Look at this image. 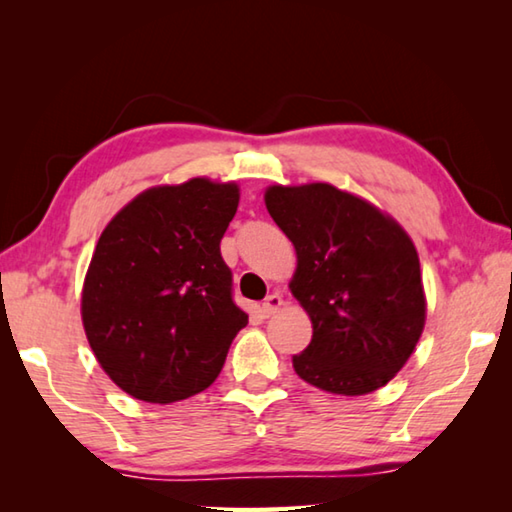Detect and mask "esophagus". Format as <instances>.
Wrapping results in <instances>:
<instances>
[{
    "mask_svg": "<svg viewBox=\"0 0 512 512\" xmlns=\"http://www.w3.org/2000/svg\"><path fill=\"white\" fill-rule=\"evenodd\" d=\"M282 305H284V300H282L280 293H271V296H266V300L262 302V314L273 316L282 309Z\"/></svg>",
    "mask_w": 512,
    "mask_h": 512,
    "instance_id": "obj_1",
    "label": "esophagus"
}]
</instances>
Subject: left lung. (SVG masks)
Returning <instances> with one entry per match:
<instances>
[{"label":"left lung","instance_id":"left-lung-1","mask_svg":"<svg viewBox=\"0 0 512 512\" xmlns=\"http://www.w3.org/2000/svg\"><path fill=\"white\" fill-rule=\"evenodd\" d=\"M264 201L296 248L289 289L314 327L293 370L336 395L386 386L409 361L427 318L411 237L375 205L327 183L273 185Z\"/></svg>","mask_w":512,"mask_h":512}]
</instances>
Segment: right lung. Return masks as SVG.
<instances>
[{
  "instance_id": "1",
  "label": "right lung",
  "mask_w": 512,
  "mask_h": 512,
  "mask_svg": "<svg viewBox=\"0 0 512 512\" xmlns=\"http://www.w3.org/2000/svg\"><path fill=\"white\" fill-rule=\"evenodd\" d=\"M237 205L235 183L192 178L146 189L101 232L83 327L101 368L135 400L171 404L205 391L246 327L221 257Z\"/></svg>"
}]
</instances>
